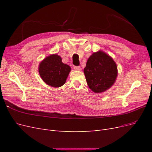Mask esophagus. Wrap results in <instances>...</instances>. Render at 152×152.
I'll return each mask as SVG.
<instances>
[{
	"mask_svg": "<svg viewBox=\"0 0 152 152\" xmlns=\"http://www.w3.org/2000/svg\"><path fill=\"white\" fill-rule=\"evenodd\" d=\"M73 68H74V70H76V71H80L81 70V68L80 66H74L73 67Z\"/></svg>",
	"mask_w": 152,
	"mask_h": 152,
	"instance_id": "obj_1",
	"label": "esophagus"
}]
</instances>
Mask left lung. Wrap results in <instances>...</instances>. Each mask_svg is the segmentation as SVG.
Returning <instances> with one entry per match:
<instances>
[{"label":"left lung","mask_w":152,"mask_h":152,"mask_svg":"<svg viewBox=\"0 0 152 152\" xmlns=\"http://www.w3.org/2000/svg\"><path fill=\"white\" fill-rule=\"evenodd\" d=\"M84 73L91 91L95 93H102L115 84L118 70L113 59L99 50L93 53L87 59Z\"/></svg>","instance_id":"obj_1"}]
</instances>
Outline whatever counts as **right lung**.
Returning a JSON list of instances; mask_svg holds the SVG:
<instances>
[{
  "mask_svg": "<svg viewBox=\"0 0 152 152\" xmlns=\"http://www.w3.org/2000/svg\"><path fill=\"white\" fill-rule=\"evenodd\" d=\"M70 71V66L63 63L61 58L57 54L45 58L39 66L41 79L45 84L53 87H59L65 84Z\"/></svg>",
  "mask_w": 152,
  "mask_h": 152,
  "instance_id": "add662e5",
  "label": "right lung"
}]
</instances>
